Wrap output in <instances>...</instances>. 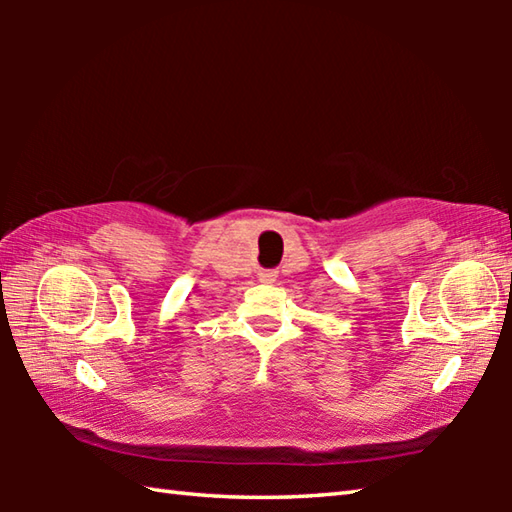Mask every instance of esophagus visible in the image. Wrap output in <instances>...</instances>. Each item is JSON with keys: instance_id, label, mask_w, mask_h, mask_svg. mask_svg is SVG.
Segmentation results:
<instances>
[{"instance_id": "34e87169", "label": "esophagus", "mask_w": 512, "mask_h": 512, "mask_svg": "<svg viewBox=\"0 0 512 512\" xmlns=\"http://www.w3.org/2000/svg\"><path fill=\"white\" fill-rule=\"evenodd\" d=\"M262 277H264V280H271L273 275H271V273H262Z\"/></svg>"}]
</instances>
